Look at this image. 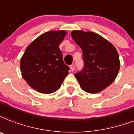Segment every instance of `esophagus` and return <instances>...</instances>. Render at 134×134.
Wrapping results in <instances>:
<instances>
[{"label":"esophagus","mask_w":134,"mask_h":134,"mask_svg":"<svg viewBox=\"0 0 134 134\" xmlns=\"http://www.w3.org/2000/svg\"><path fill=\"white\" fill-rule=\"evenodd\" d=\"M74 68H75V66H74V64H72L71 65H70V70L71 71H73L74 70Z\"/></svg>","instance_id":"esophagus-1"}]
</instances>
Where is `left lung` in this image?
Listing matches in <instances>:
<instances>
[{"instance_id":"8db88e82","label":"left lung","mask_w":134,"mask_h":134,"mask_svg":"<svg viewBox=\"0 0 134 134\" xmlns=\"http://www.w3.org/2000/svg\"><path fill=\"white\" fill-rule=\"evenodd\" d=\"M71 37L82 51L84 67L75 74L81 88L88 93H100L115 80L120 67L117 49L92 31L74 30Z\"/></svg>"}]
</instances>
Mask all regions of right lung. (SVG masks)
Listing matches in <instances>:
<instances>
[{
    "instance_id": "right-lung-1",
    "label": "right lung",
    "mask_w": 134,
    "mask_h": 134,
    "mask_svg": "<svg viewBox=\"0 0 134 134\" xmlns=\"http://www.w3.org/2000/svg\"><path fill=\"white\" fill-rule=\"evenodd\" d=\"M67 31H50L34 40L20 60L22 76L30 87L41 93L58 91L69 74L59 46Z\"/></svg>"
}]
</instances>
